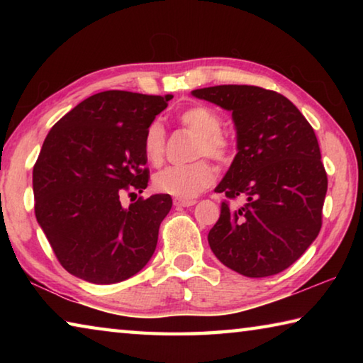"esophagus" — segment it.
I'll return each instance as SVG.
<instances>
[{"mask_svg": "<svg viewBox=\"0 0 363 363\" xmlns=\"http://www.w3.org/2000/svg\"><path fill=\"white\" fill-rule=\"evenodd\" d=\"M196 203V200L194 199H174V205L176 206H182V208H189V206H194Z\"/></svg>", "mask_w": 363, "mask_h": 363, "instance_id": "obj_1", "label": "esophagus"}]
</instances>
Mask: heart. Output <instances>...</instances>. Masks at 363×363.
Masks as SVG:
<instances>
[{
    "label": "heart",
    "instance_id": "1",
    "mask_svg": "<svg viewBox=\"0 0 363 363\" xmlns=\"http://www.w3.org/2000/svg\"><path fill=\"white\" fill-rule=\"evenodd\" d=\"M184 128L196 134L192 158H200L189 164H177L160 171L153 177V186L162 194L192 199L203 192L214 182V169L205 158H211L220 167L230 163L233 157V143L223 130L220 115L206 106H194L179 113ZM167 149V134L160 121H152L144 134V153L153 164L163 162Z\"/></svg>",
    "mask_w": 363,
    "mask_h": 363
}]
</instances>
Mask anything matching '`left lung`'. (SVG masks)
Segmentation results:
<instances>
[{
    "label": "left lung",
    "mask_w": 363,
    "mask_h": 363,
    "mask_svg": "<svg viewBox=\"0 0 363 363\" xmlns=\"http://www.w3.org/2000/svg\"><path fill=\"white\" fill-rule=\"evenodd\" d=\"M232 112L237 155L214 189L240 208L220 203L208 233L218 259L245 277H269L303 256L322 229L327 171L315 133L291 101L248 84L192 91Z\"/></svg>",
    "instance_id": "left-lung-1"
}]
</instances>
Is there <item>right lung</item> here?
Returning a JSON list of instances; mask_svg holds the SVG:
<instances>
[{
    "instance_id": "obj_1",
    "label": "right lung",
    "mask_w": 363,
    "mask_h": 363,
    "mask_svg": "<svg viewBox=\"0 0 363 363\" xmlns=\"http://www.w3.org/2000/svg\"><path fill=\"white\" fill-rule=\"evenodd\" d=\"M173 96L104 91L51 128L33 167L35 216L67 272L108 285L133 277L157 248L168 194H143L150 179L144 134Z\"/></svg>"
}]
</instances>
